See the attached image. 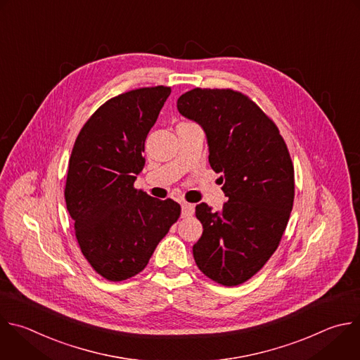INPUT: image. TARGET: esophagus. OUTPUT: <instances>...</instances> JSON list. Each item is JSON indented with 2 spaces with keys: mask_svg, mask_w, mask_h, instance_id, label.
<instances>
[{
  "mask_svg": "<svg viewBox=\"0 0 360 360\" xmlns=\"http://www.w3.org/2000/svg\"><path fill=\"white\" fill-rule=\"evenodd\" d=\"M195 212V206L191 205V203H182L181 205V214L182 217H188V216H192Z\"/></svg>",
  "mask_w": 360,
  "mask_h": 360,
  "instance_id": "esophagus-1",
  "label": "esophagus"
}]
</instances>
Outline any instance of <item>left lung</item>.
I'll use <instances>...</instances> for the list:
<instances>
[{"mask_svg":"<svg viewBox=\"0 0 360 360\" xmlns=\"http://www.w3.org/2000/svg\"><path fill=\"white\" fill-rule=\"evenodd\" d=\"M178 111L205 131L209 164L221 172L229 200L196 206L203 233L193 245L199 270L223 285L252 278L277 250L294 202V167L271 120L245 94L193 89Z\"/></svg>","mask_w":360,"mask_h":360,"instance_id":"obj_1","label":"left lung"}]
</instances>
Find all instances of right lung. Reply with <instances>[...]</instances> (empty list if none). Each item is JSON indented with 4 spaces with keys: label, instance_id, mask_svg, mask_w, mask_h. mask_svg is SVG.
<instances>
[{
    "label": "right lung",
    "instance_id": "add662e5",
    "mask_svg": "<svg viewBox=\"0 0 360 360\" xmlns=\"http://www.w3.org/2000/svg\"><path fill=\"white\" fill-rule=\"evenodd\" d=\"M169 94V87L157 86L110 98L73 146L66 206L83 256L110 281L143 271L181 213L176 202L134 189L146 165V139Z\"/></svg>",
    "mask_w": 360,
    "mask_h": 360
}]
</instances>
